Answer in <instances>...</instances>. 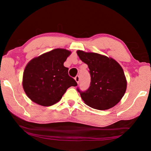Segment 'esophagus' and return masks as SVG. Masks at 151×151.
Listing matches in <instances>:
<instances>
[{
  "label": "esophagus",
  "mask_w": 151,
  "mask_h": 151,
  "mask_svg": "<svg viewBox=\"0 0 151 151\" xmlns=\"http://www.w3.org/2000/svg\"><path fill=\"white\" fill-rule=\"evenodd\" d=\"M75 81H76V83H77L78 84L79 83V81H80V76H79L78 75H77L76 76V77L75 78Z\"/></svg>",
  "instance_id": "34e87169"
}]
</instances>
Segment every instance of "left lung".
<instances>
[{"mask_svg":"<svg viewBox=\"0 0 151 151\" xmlns=\"http://www.w3.org/2000/svg\"><path fill=\"white\" fill-rule=\"evenodd\" d=\"M77 55L88 65L91 84L85 91L77 88L86 105L106 110L121 100L127 89V81L121 65L112 58L94 52L78 50Z\"/></svg>","mask_w":151,"mask_h":151,"instance_id":"1","label":"left lung"}]
</instances>
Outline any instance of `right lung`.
Segmentation results:
<instances>
[{
  "label": "right lung",
  "mask_w": 151,
  "mask_h": 151,
  "mask_svg": "<svg viewBox=\"0 0 151 151\" xmlns=\"http://www.w3.org/2000/svg\"><path fill=\"white\" fill-rule=\"evenodd\" d=\"M70 55L65 49L56 48L33 58L24 70L22 86L28 97L44 106L59 101L70 86H77L68 75L64 63Z\"/></svg>",
  "instance_id": "obj_1"
}]
</instances>
